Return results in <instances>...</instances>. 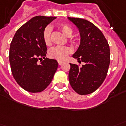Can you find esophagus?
<instances>
[{
    "mask_svg": "<svg viewBox=\"0 0 126 126\" xmlns=\"http://www.w3.org/2000/svg\"><path fill=\"white\" fill-rule=\"evenodd\" d=\"M63 63V61H58V64H59V65H62Z\"/></svg>",
    "mask_w": 126,
    "mask_h": 126,
    "instance_id": "1",
    "label": "esophagus"
}]
</instances>
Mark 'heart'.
Here are the masks:
<instances>
[{"label":"heart","instance_id":"b5f03b06","mask_svg":"<svg viewBox=\"0 0 126 126\" xmlns=\"http://www.w3.org/2000/svg\"><path fill=\"white\" fill-rule=\"evenodd\" d=\"M59 29L61 30V31L63 32L67 37H69L71 35L73 32L72 28L70 26L66 24H59ZM51 28L49 26H47L45 28L43 31L42 33V38L45 44L47 45H49L51 43ZM71 53L70 48L67 47L62 46H56L51 48L49 50V55L51 58L55 59L57 60L62 61L65 59L68 55Z\"/></svg>","mask_w":126,"mask_h":126}]
</instances>
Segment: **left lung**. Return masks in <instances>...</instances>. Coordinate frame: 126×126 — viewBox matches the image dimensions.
<instances>
[{"label":"left lung","instance_id":"obj_1","mask_svg":"<svg viewBox=\"0 0 126 126\" xmlns=\"http://www.w3.org/2000/svg\"><path fill=\"white\" fill-rule=\"evenodd\" d=\"M69 19L79 29L81 43L73 57L84 65L70 63L69 80L71 87L80 95L92 94L103 83L110 62V51L107 40L96 26L79 18Z\"/></svg>","mask_w":126,"mask_h":126}]
</instances>
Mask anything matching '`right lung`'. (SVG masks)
Segmentation results:
<instances>
[{
    "label": "right lung",
    "mask_w": 126,
    "mask_h": 126,
    "mask_svg": "<svg viewBox=\"0 0 126 126\" xmlns=\"http://www.w3.org/2000/svg\"><path fill=\"white\" fill-rule=\"evenodd\" d=\"M55 18L33 17L16 31L11 43L9 61L12 74L17 83L27 92L43 91L57 69V61L45 57L47 47L42 38L43 29ZM39 60L42 61L40 64L37 63Z\"/></svg>",
    "instance_id": "right-lung-1"
}]
</instances>
